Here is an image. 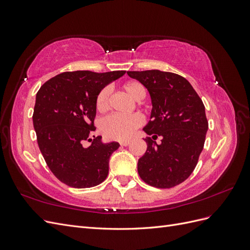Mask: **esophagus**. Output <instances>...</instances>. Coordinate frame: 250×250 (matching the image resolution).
Here are the masks:
<instances>
[{
  "instance_id": "1",
  "label": "esophagus",
  "mask_w": 250,
  "mask_h": 250,
  "mask_svg": "<svg viewBox=\"0 0 250 250\" xmlns=\"http://www.w3.org/2000/svg\"><path fill=\"white\" fill-rule=\"evenodd\" d=\"M129 143H130L129 140H127V141H121V142H120V145H121V146H127V145H129Z\"/></svg>"
}]
</instances>
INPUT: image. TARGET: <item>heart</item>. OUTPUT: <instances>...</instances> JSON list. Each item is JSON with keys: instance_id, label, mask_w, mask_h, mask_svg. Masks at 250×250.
<instances>
[{"instance_id": "obj_1", "label": "heart", "mask_w": 250, "mask_h": 250, "mask_svg": "<svg viewBox=\"0 0 250 250\" xmlns=\"http://www.w3.org/2000/svg\"><path fill=\"white\" fill-rule=\"evenodd\" d=\"M122 88L133 100L141 101L146 96V89L138 81H128L124 83ZM110 94L108 88H103L96 98V108L103 112L109 107ZM143 124V119L138 113L129 116L110 115L104 118L101 122V131L105 138L109 140L124 141L129 139L133 131Z\"/></svg>"}]
</instances>
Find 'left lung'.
Instances as JSON below:
<instances>
[{"label": "left lung", "instance_id": "left-lung-1", "mask_svg": "<svg viewBox=\"0 0 250 250\" xmlns=\"http://www.w3.org/2000/svg\"><path fill=\"white\" fill-rule=\"evenodd\" d=\"M127 74L148 89L152 102L151 120L143 129L151 138L138 162L140 177L160 188L184 183L198 163L208 128L202 100L180 75L158 70ZM158 136L161 144L155 142Z\"/></svg>", "mask_w": 250, "mask_h": 250}]
</instances>
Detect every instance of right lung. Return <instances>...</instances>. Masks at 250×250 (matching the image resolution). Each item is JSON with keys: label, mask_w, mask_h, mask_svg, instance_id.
Listing matches in <instances>:
<instances>
[{"label": "right lung", "mask_w": 250, "mask_h": 250, "mask_svg": "<svg viewBox=\"0 0 250 250\" xmlns=\"http://www.w3.org/2000/svg\"><path fill=\"white\" fill-rule=\"evenodd\" d=\"M125 71L64 72L44 82L36 94L33 126L41 152L52 173L77 188L100 185L117 142L95 137L96 98ZM91 145L85 146V142Z\"/></svg>", "instance_id": "add662e5"}]
</instances>
